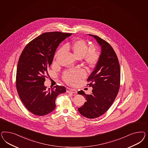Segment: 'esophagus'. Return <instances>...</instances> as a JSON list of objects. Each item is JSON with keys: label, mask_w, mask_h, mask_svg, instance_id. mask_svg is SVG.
<instances>
[{"label": "esophagus", "mask_w": 148, "mask_h": 148, "mask_svg": "<svg viewBox=\"0 0 148 148\" xmlns=\"http://www.w3.org/2000/svg\"><path fill=\"white\" fill-rule=\"evenodd\" d=\"M66 92H67V93H77V91H76V90L69 88H67Z\"/></svg>", "instance_id": "obj_1"}]
</instances>
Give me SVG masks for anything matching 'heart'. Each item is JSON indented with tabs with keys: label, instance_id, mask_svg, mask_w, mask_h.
I'll return each instance as SVG.
<instances>
[{
	"label": "heart",
	"instance_id": "1",
	"mask_svg": "<svg viewBox=\"0 0 148 148\" xmlns=\"http://www.w3.org/2000/svg\"><path fill=\"white\" fill-rule=\"evenodd\" d=\"M64 50L71 51L77 58H82L86 64L90 68L94 67L98 63L100 58L98 51L94 49L93 47L90 45L84 40H75L68 42L64 45L63 48L57 51L55 58L58 57ZM85 76L86 73L84 70L77 69L64 72L63 78L68 84L74 85Z\"/></svg>",
	"mask_w": 148,
	"mask_h": 148
}]
</instances>
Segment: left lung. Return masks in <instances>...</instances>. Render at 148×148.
<instances>
[{"label":"left lung","mask_w":148,"mask_h":148,"mask_svg":"<svg viewBox=\"0 0 148 148\" xmlns=\"http://www.w3.org/2000/svg\"><path fill=\"white\" fill-rule=\"evenodd\" d=\"M94 37L101 46L100 58L91 73L87 85L93 90L90 94L81 90L78 94L86 99L84 105L78 108L81 115L87 118H95L103 115L111 107L120 87V66L116 54L111 45L98 36Z\"/></svg>","instance_id":"left-lung-1"}]
</instances>
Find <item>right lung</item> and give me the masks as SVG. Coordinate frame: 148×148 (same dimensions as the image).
<instances>
[{"mask_svg": "<svg viewBox=\"0 0 148 148\" xmlns=\"http://www.w3.org/2000/svg\"><path fill=\"white\" fill-rule=\"evenodd\" d=\"M61 32H45L30 42L18 60L16 85L19 98L32 113L42 116L56 107L58 95L66 92V87L56 85L47 90L45 73L51 64L60 43L72 35Z\"/></svg>", "mask_w": 148, "mask_h": 148, "instance_id": "right-lung-1", "label": "right lung"}]
</instances>
